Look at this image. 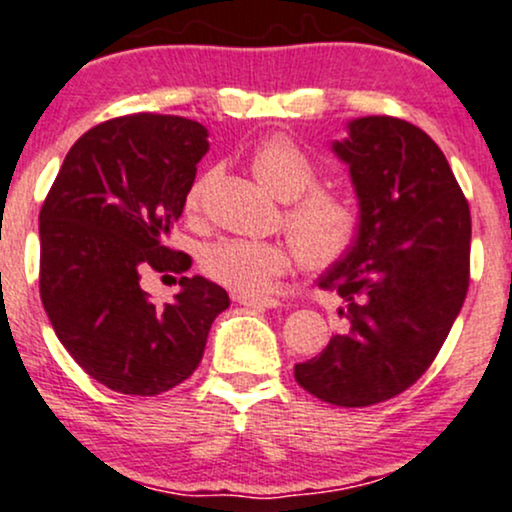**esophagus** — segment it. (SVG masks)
Listing matches in <instances>:
<instances>
[{
    "mask_svg": "<svg viewBox=\"0 0 512 512\" xmlns=\"http://www.w3.org/2000/svg\"><path fill=\"white\" fill-rule=\"evenodd\" d=\"M235 301L240 303V306H247V308H277L279 301L272 299V296H235Z\"/></svg>",
    "mask_w": 512,
    "mask_h": 512,
    "instance_id": "esophagus-1",
    "label": "esophagus"
}]
</instances>
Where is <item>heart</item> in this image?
Returning <instances> with one entry per match:
<instances>
[{
	"mask_svg": "<svg viewBox=\"0 0 512 512\" xmlns=\"http://www.w3.org/2000/svg\"><path fill=\"white\" fill-rule=\"evenodd\" d=\"M250 165L279 199L291 201L286 228L291 240L223 238L201 252V267L213 282L235 294H262L296 260L313 272L338 265L355 245L359 211L350 196L318 189V167L289 136H267L255 145ZM211 174H201L187 192V211L201 209Z\"/></svg>",
	"mask_w": 512,
	"mask_h": 512,
	"instance_id": "heart-1",
	"label": "heart"
}]
</instances>
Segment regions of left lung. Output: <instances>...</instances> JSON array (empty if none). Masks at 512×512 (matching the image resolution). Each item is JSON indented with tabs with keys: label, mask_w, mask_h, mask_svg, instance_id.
<instances>
[{
	"label": "left lung",
	"mask_w": 512,
	"mask_h": 512,
	"mask_svg": "<svg viewBox=\"0 0 512 512\" xmlns=\"http://www.w3.org/2000/svg\"><path fill=\"white\" fill-rule=\"evenodd\" d=\"M333 153L350 167L359 233L318 286L345 301V333L294 376L320 401L364 408L413 386L447 340L469 289L471 216L445 153L413 123L355 119Z\"/></svg>",
	"instance_id": "8db88e82"
}]
</instances>
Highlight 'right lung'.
I'll return each instance as SVG.
<instances>
[{"mask_svg": "<svg viewBox=\"0 0 512 512\" xmlns=\"http://www.w3.org/2000/svg\"><path fill=\"white\" fill-rule=\"evenodd\" d=\"M206 150L209 131L182 116L104 121L72 145L43 201V308L72 359L111 391L157 396L182 384L230 306L204 277H179L165 306L140 289L143 274L192 267L167 238Z\"/></svg>", "mask_w": 512, "mask_h": 512, "instance_id": "add662e5", "label": "right lung"}]
</instances>
